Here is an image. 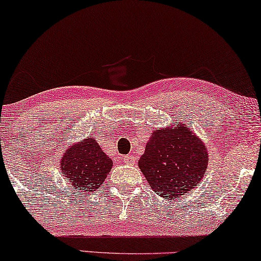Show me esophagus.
Returning <instances> with one entry per match:
<instances>
[{
    "label": "esophagus",
    "instance_id": "esophagus-1",
    "mask_svg": "<svg viewBox=\"0 0 261 261\" xmlns=\"http://www.w3.org/2000/svg\"><path fill=\"white\" fill-rule=\"evenodd\" d=\"M123 162L126 164H129V165H133L135 164V157L133 154H128V155H124L123 157Z\"/></svg>",
    "mask_w": 261,
    "mask_h": 261
}]
</instances>
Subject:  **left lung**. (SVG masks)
<instances>
[{"mask_svg": "<svg viewBox=\"0 0 261 261\" xmlns=\"http://www.w3.org/2000/svg\"><path fill=\"white\" fill-rule=\"evenodd\" d=\"M152 132L139 168L150 187L174 200L201 184L208 165L204 141L182 122Z\"/></svg>", "mask_w": 261, "mask_h": 261, "instance_id": "8db88e82", "label": "left lung"}]
</instances>
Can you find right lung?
I'll return each mask as SVG.
<instances>
[{
  "instance_id": "obj_1",
  "label": "right lung",
  "mask_w": 261,
  "mask_h": 261,
  "mask_svg": "<svg viewBox=\"0 0 261 261\" xmlns=\"http://www.w3.org/2000/svg\"><path fill=\"white\" fill-rule=\"evenodd\" d=\"M60 165L61 174L72 184L75 193L89 194L106 181L113 161L101 151L96 139L89 137L67 148Z\"/></svg>"
}]
</instances>
